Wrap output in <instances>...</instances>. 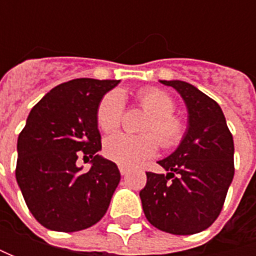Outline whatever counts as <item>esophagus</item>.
Masks as SVG:
<instances>
[{
  "instance_id": "obj_1",
  "label": "esophagus",
  "mask_w": 256,
  "mask_h": 256,
  "mask_svg": "<svg viewBox=\"0 0 256 256\" xmlns=\"http://www.w3.org/2000/svg\"><path fill=\"white\" fill-rule=\"evenodd\" d=\"M120 172H121V175H124V176H125V175L130 172V170H128L126 166H122V165H121V166H120Z\"/></svg>"
}]
</instances>
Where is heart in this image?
Here are the masks:
<instances>
[{"label":"heart","mask_w":256,"mask_h":256,"mask_svg":"<svg viewBox=\"0 0 256 256\" xmlns=\"http://www.w3.org/2000/svg\"><path fill=\"white\" fill-rule=\"evenodd\" d=\"M138 104L148 116L144 122L142 135L115 134L105 140L104 154L114 162L135 166L151 158L158 150V141L164 148H175L185 135V122L175 116V102L168 94L158 88H145L138 92ZM124 111L122 95L111 91L104 95L96 110V122L104 132L115 131Z\"/></svg>","instance_id":"b5f03b06"}]
</instances>
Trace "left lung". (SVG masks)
<instances>
[{"label": "left lung", "mask_w": 256, "mask_h": 256, "mask_svg": "<svg viewBox=\"0 0 256 256\" xmlns=\"http://www.w3.org/2000/svg\"><path fill=\"white\" fill-rule=\"evenodd\" d=\"M160 82L181 95L188 125L178 148L158 161L166 174L146 172L140 196L155 228L192 235L211 226L221 212L234 178V140L212 98L185 81Z\"/></svg>", "instance_id": "8db88e82"}]
</instances>
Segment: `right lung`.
<instances>
[{"label":"right lung","instance_id":"obj_1","mask_svg":"<svg viewBox=\"0 0 256 256\" xmlns=\"http://www.w3.org/2000/svg\"><path fill=\"white\" fill-rule=\"evenodd\" d=\"M120 81L78 78L52 88L31 110L16 142L15 176L25 204L42 226L86 230L110 206L121 174L100 155V101ZM92 161L82 172L78 160Z\"/></svg>","mask_w":256,"mask_h":256}]
</instances>
